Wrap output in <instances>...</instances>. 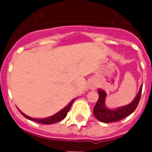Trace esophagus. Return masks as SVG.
I'll return each mask as SVG.
<instances>
[{"label": "esophagus", "mask_w": 152, "mask_h": 152, "mask_svg": "<svg viewBox=\"0 0 152 152\" xmlns=\"http://www.w3.org/2000/svg\"><path fill=\"white\" fill-rule=\"evenodd\" d=\"M96 88H97V85H96L95 83H92L90 85V89H95Z\"/></svg>", "instance_id": "esophagus-1"}]
</instances>
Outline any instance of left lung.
Segmentation results:
<instances>
[{"instance_id": "1", "label": "left lung", "mask_w": 152, "mask_h": 152, "mask_svg": "<svg viewBox=\"0 0 152 152\" xmlns=\"http://www.w3.org/2000/svg\"><path fill=\"white\" fill-rule=\"evenodd\" d=\"M142 89V86H141L140 89L137 94L135 99L128 105L117 107L115 109H110L107 107L105 104L107 93L103 89H99V100L94 108V116L99 121L103 122V123H111V122L121 121L123 118L130 115L136 109L140 100Z\"/></svg>"}]
</instances>
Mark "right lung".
Returning <instances> with one entry per match:
<instances>
[{"mask_svg":"<svg viewBox=\"0 0 152 152\" xmlns=\"http://www.w3.org/2000/svg\"><path fill=\"white\" fill-rule=\"evenodd\" d=\"M76 100V99H72L71 102L67 104V105L63 108L62 110H60L59 112H57L56 114L53 115H51V116H49V117L46 118H42V119H39V118H31L30 116H28L27 115H25L23 112H22L20 110H18L20 113H21L24 117H26L28 120H30V121H36V122H38V123H40V124H54V123H57V122H58V121H62L63 120L64 118L66 116V114H67V112H69L70 108H71V107H72V102H74Z\"/></svg>","mask_w":152,"mask_h":152,"instance_id":"obj_1","label":"right lung"}]
</instances>
